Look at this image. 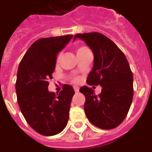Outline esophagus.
I'll use <instances>...</instances> for the list:
<instances>
[{
  "label": "esophagus",
  "mask_w": 152,
  "mask_h": 152,
  "mask_svg": "<svg viewBox=\"0 0 152 152\" xmlns=\"http://www.w3.org/2000/svg\"><path fill=\"white\" fill-rule=\"evenodd\" d=\"M74 90H75L76 93H78L79 92V88L78 87H74Z\"/></svg>",
  "instance_id": "34e87169"
}]
</instances>
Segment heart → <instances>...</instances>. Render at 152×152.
Segmentation results:
<instances>
[{
  "mask_svg": "<svg viewBox=\"0 0 152 152\" xmlns=\"http://www.w3.org/2000/svg\"><path fill=\"white\" fill-rule=\"evenodd\" d=\"M87 50H89V49H88L87 47H86V46H79L78 48H77V50H76V53H77V55H79V54H80V53H83V52H85V51H86ZM61 55H62L61 53H59V54H58V58H57V61H58H58L60 60ZM77 80H78V78H77V77H75V78L73 79V81H74V82H76Z\"/></svg>",
  "mask_w": 152,
  "mask_h": 152,
  "instance_id": "1",
  "label": "heart"
}]
</instances>
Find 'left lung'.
Wrapping results in <instances>:
<instances>
[{
  "label": "left lung",
  "mask_w": 152,
  "mask_h": 152,
  "mask_svg": "<svg viewBox=\"0 0 152 152\" xmlns=\"http://www.w3.org/2000/svg\"><path fill=\"white\" fill-rule=\"evenodd\" d=\"M76 38L84 40L94 56L86 82L102 86L99 96L86 86L80 89L86 97V116L96 127L114 129L126 117L134 96V77L127 58L112 40L101 33H79L75 35L74 40Z\"/></svg>",
  "instance_id": "8db88e82"
}]
</instances>
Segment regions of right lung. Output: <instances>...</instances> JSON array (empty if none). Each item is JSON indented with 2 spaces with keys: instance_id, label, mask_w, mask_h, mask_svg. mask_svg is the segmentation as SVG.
I'll return each mask as SVG.
<instances>
[{
  "instance_id": "right-lung-1",
  "label": "right lung",
  "mask_w": 152,
  "mask_h": 152,
  "mask_svg": "<svg viewBox=\"0 0 152 152\" xmlns=\"http://www.w3.org/2000/svg\"><path fill=\"white\" fill-rule=\"evenodd\" d=\"M72 35L41 38L29 47L19 63L15 89L25 120L38 134L53 136L66 127L71 102L75 94L72 86L63 85L59 94L49 92V79L55 69L57 54Z\"/></svg>"
}]
</instances>
